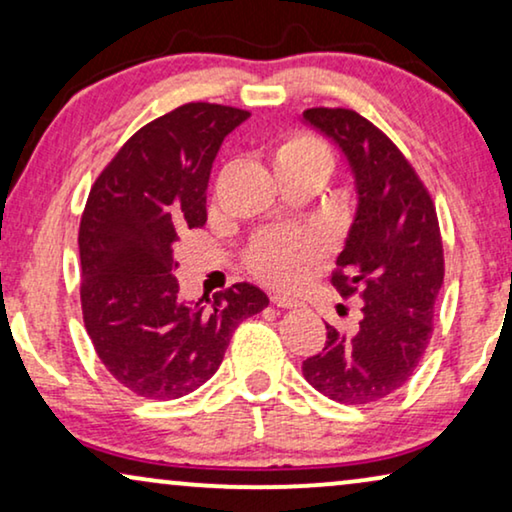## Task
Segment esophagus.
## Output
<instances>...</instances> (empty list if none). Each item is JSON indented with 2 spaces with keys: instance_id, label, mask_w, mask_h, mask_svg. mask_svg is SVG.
Returning a JSON list of instances; mask_svg holds the SVG:
<instances>
[{
  "instance_id": "esophagus-1",
  "label": "esophagus",
  "mask_w": 512,
  "mask_h": 512,
  "mask_svg": "<svg viewBox=\"0 0 512 512\" xmlns=\"http://www.w3.org/2000/svg\"><path fill=\"white\" fill-rule=\"evenodd\" d=\"M270 300H272V305L284 307V310H293V307H300V300L291 298V296H284V293H275V296H272Z\"/></svg>"
}]
</instances>
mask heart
I'll return each mask as SVG.
<instances>
[{
    "mask_svg": "<svg viewBox=\"0 0 512 512\" xmlns=\"http://www.w3.org/2000/svg\"><path fill=\"white\" fill-rule=\"evenodd\" d=\"M272 163H275L277 172L312 165L331 170L333 158L324 142L305 135V132H298V135L286 137L284 142L277 144L275 153H272ZM319 251L317 235L307 233V230H272L251 244L247 263L251 272L261 277L263 282L291 286L317 261Z\"/></svg>",
    "mask_w": 512,
    "mask_h": 512,
    "instance_id": "1",
    "label": "heart"
}]
</instances>
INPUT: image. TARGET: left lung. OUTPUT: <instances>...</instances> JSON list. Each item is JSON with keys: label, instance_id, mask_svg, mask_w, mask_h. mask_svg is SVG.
I'll return each mask as SVG.
<instances>
[{"label": "left lung", "instance_id": "obj_1", "mask_svg": "<svg viewBox=\"0 0 512 512\" xmlns=\"http://www.w3.org/2000/svg\"><path fill=\"white\" fill-rule=\"evenodd\" d=\"M303 123L331 139L356 193L354 221L331 282L356 293L361 321L352 335L326 326V347L303 361V375L338 403L361 405L401 389L433 333L443 286L436 207L396 144L352 109H307Z\"/></svg>", "mask_w": 512, "mask_h": 512}]
</instances>
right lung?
I'll return each instance as SVG.
<instances>
[{
  "label": "right lung",
  "mask_w": 512,
  "mask_h": 512,
  "mask_svg": "<svg viewBox=\"0 0 512 512\" xmlns=\"http://www.w3.org/2000/svg\"><path fill=\"white\" fill-rule=\"evenodd\" d=\"M249 116L209 102L177 107L137 130L90 188L79 228L83 324L132 394L170 401L202 387L240 321L270 303L247 282L186 303L174 277L181 230L207 221L216 153Z\"/></svg>",
  "instance_id": "right-lung-1"
}]
</instances>
